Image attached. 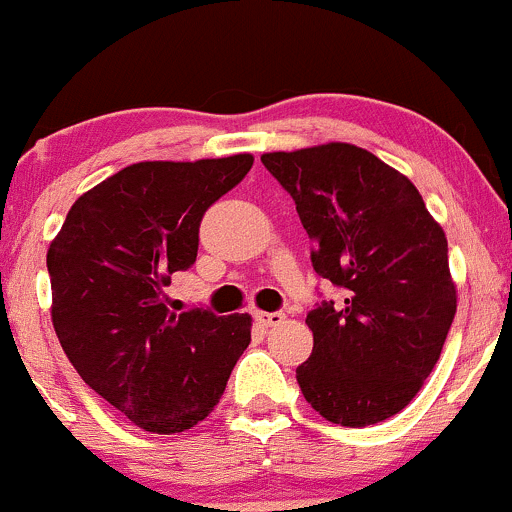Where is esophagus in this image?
<instances>
[{
	"label": "esophagus",
	"mask_w": 512,
	"mask_h": 512,
	"mask_svg": "<svg viewBox=\"0 0 512 512\" xmlns=\"http://www.w3.org/2000/svg\"><path fill=\"white\" fill-rule=\"evenodd\" d=\"M254 320L261 324V327H273V324H280L285 320L283 312H254Z\"/></svg>",
	"instance_id": "34e87169"
}]
</instances>
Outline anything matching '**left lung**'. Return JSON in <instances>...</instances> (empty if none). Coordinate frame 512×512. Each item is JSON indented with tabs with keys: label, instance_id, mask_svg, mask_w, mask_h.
<instances>
[{
	"label": "left lung",
	"instance_id": "left-lung-1",
	"mask_svg": "<svg viewBox=\"0 0 512 512\" xmlns=\"http://www.w3.org/2000/svg\"><path fill=\"white\" fill-rule=\"evenodd\" d=\"M312 239V268L344 300L307 312L312 354L298 366L307 403L334 425L388 420L437 364L456 312L447 236L405 175L366 148L263 153Z\"/></svg>",
	"mask_w": 512,
	"mask_h": 512
}]
</instances>
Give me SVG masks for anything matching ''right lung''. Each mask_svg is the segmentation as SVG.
I'll return each mask as SVG.
<instances>
[{
  "mask_svg": "<svg viewBox=\"0 0 512 512\" xmlns=\"http://www.w3.org/2000/svg\"><path fill=\"white\" fill-rule=\"evenodd\" d=\"M254 156L146 161L75 200L48 249L53 327L82 381L141 430L210 415L251 342V317L173 312L170 276L197 258L200 222Z\"/></svg>",
  "mask_w": 512,
  "mask_h": 512,
  "instance_id": "add662e5",
  "label": "right lung"
}]
</instances>
